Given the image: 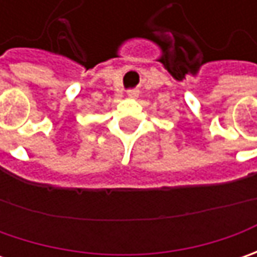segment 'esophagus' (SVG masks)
<instances>
[{"mask_svg":"<svg viewBox=\"0 0 257 257\" xmlns=\"http://www.w3.org/2000/svg\"><path fill=\"white\" fill-rule=\"evenodd\" d=\"M128 97H137L139 95V91L137 90H128Z\"/></svg>","mask_w":257,"mask_h":257,"instance_id":"obj_1","label":"esophagus"}]
</instances>
